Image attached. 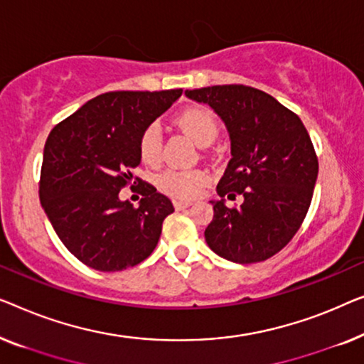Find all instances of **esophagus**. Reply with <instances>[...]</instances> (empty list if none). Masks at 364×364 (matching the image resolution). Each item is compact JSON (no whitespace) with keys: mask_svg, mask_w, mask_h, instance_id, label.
<instances>
[{"mask_svg":"<svg viewBox=\"0 0 364 364\" xmlns=\"http://www.w3.org/2000/svg\"><path fill=\"white\" fill-rule=\"evenodd\" d=\"M173 206H175L178 211H180V209L191 206V201H186V199H173Z\"/></svg>","mask_w":364,"mask_h":364,"instance_id":"34e87169","label":"esophagus"}]
</instances>
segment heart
Returning a JSON list of instances; mask_svg holds the SVG:
<instances>
[{
    "instance_id": "heart-1",
    "label": "heart",
    "mask_w": 364,
    "mask_h": 364,
    "mask_svg": "<svg viewBox=\"0 0 364 364\" xmlns=\"http://www.w3.org/2000/svg\"><path fill=\"white\" fill-rule=\"evenodd\" d=\"M178 124L198 145H206L218 135V120L206 107H189L178 117ZM140 158L155 165L161 156V130L158 124L148 125L140 136ZM209 180L204 170H168L160 176V188L175 198H194Z\"/></svg>"
}]
</instances>
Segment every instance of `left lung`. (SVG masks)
I'll list each match as a JSON object with an SVG mask.
<instances>
[{"label": "left lung", "mask_w": 364, "mask_h": 364, "mask_svg": "<svg viewBox=\"0 0 364 364\" xmlns=\"http://www.w3.org/2000/svg\"><path fill=\"white\" fill-rule=\"evenodd\" d=\"M184 95L216 112L231 140V160L218 183L221 199L204 237L213 252L252 264L284 249L304 223L318 176L310 135L294 112L247 85H213ZM245 198L239 208L224 197Z\"/></svg>", "instance_id": "8db88e82"}]
</instances>
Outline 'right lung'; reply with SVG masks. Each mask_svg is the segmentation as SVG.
<instances>
[{
  "mask_svg": "<svg viewBox=\"0 0 364 364\" xmlns=\"http://www.w3.org/2000/svg\"><path fill=\"white\" fill-rule=\"evenodd\" d=\"M181 94V89L107 92L49 133L41 204L69 252L89 267L117 272L140 264L156 247L163 221L175 211L173 203L148 183L138 208L119 194L141 161V133Z\"/></svg>",
  "mask_w": 364,
  "mask_h": 364,
  "instance_id": "1",
  "label": "right lung"
}]
</instances>
